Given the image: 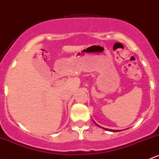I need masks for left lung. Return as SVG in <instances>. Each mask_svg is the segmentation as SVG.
Instances as JSON below:
<instances>
[{"label":"left lung","mask_w":159,"mask_h":159,"mask_svg":"<svg viewBox=\"0 0 159 159\" xmlns=\"http://www.w3.org/2000/svg\"><path fill=\"white\" fill-rule=\"evenodd\" d=\"M97 125H98V124H97ZM98 127H99V126H98ZM103 129H104V128H103ZM105 130H111V131H112V132H116L117 131V130H109V129H105Z\"/></svg>","instance_id":"left-lung-1"}]
</instances>
